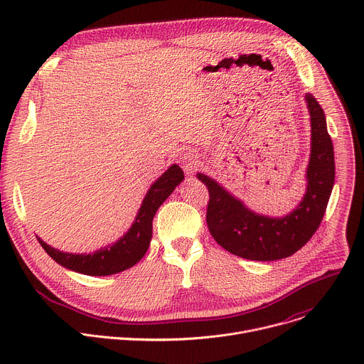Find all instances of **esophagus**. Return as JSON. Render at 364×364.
<instances>
[{
  "label": "esophagus",
  "instance_id": "34e87169",
  "mask_svg": "<svg viewBox=\"0 0 364 364\" xmlns=\"http://www.w3.org/2000/svg\"><path fill=\"white\" fill-rule=\"evenodd\" d=\"M183 168H184V171H187V173H193V171L197 168V161H196V159L193 157V155H188V157H184V160H183Z\"/></svg>",
  "mask_w": 364,
  "mask_h": 364
}]
</instances>
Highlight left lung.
<instances>
[{
    "label": "left lung",
    "instance_id": "8db88e82",
    "mask_svg": "<svg viewBox=\"0 0 364 364\" xmlns=\"http://www.w3.org/2000/svg\"><path fill=\"white\" fill-rule=\"evenodd\" d=\"M311 115V159L306 193L296 209L282 219L259 216L230 196L215 180L197 174L209 190L205 222L215 240L228 252L250 261H277L299 250L317 232L334 186V149L324 111L306 95Z\"/></svg>",
    "mask_w": 364,
    "mask_h": 364
}]
</instances>
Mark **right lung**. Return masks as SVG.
I'll return each instance as SVG.
<instances>
[{"label": "right lung", "mask_w": 364, "mask_h": 364, "mask_svg": "<svg viewBox=\"0 0 364 364\" xmlns=\"http://www.w3.org/2000/svg\"><path fill=\"white\" fill-rule=\"evenodd\" d=\"M183 178V170L174 164L155 181L142 201L132 228L112 246H107L95 253L73 255L46 245L40 237H37V240L47 255L55 259L59 265L85 275L105 277L129 269L141 261L149 246L152 236V219L157 213V209Z\"/></svg>", "instance_id": "obj_1"}]
</instances>
